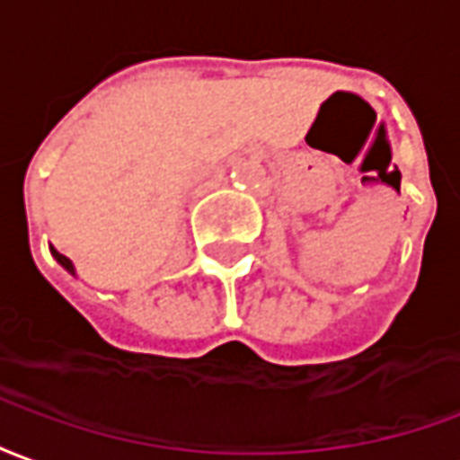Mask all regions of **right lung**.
Masks as SVG:
<instances>
[{"instance_id": "1", "label": "right lung", "mask_w": 460, "mask_h": 460, "mask_svg": "<svg viewBox=\"0 0 460 460\" xmlns=\"http://www.w3.org/2000/svg\"><path fill=\"white\" fill-rule=\"evenodd\" d=\"M51 254H53V260H56V262H58L60 267H63V270H66V271H68V274H73V277H75V267H73V262H70L68 257H63V254H60V252H56L53 247H51Z\"/></svg>"}]
</instances>
